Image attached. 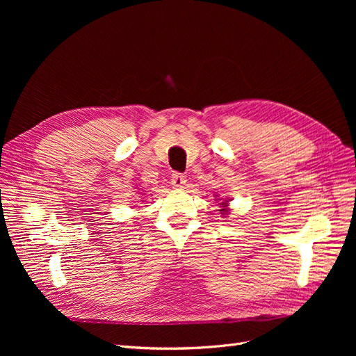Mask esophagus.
Segmentation results:
<instances>
[{
    "label": "esophagus",
    "instance_id": "34e87169",
    "mask_svg": "<svg viewBox=\"0 0 356 356\" xmlns=\"http://www.w3.org/2000/svg\"><path fill=\"white\" fill-rule=\"evenodd\" d=\"M186 182H187V178H186V175L178 174V172H175V174H172V178H170V184L174 186L175 188H179V187H182V186H186Z\"/></svg>",
    "mask_w": 356,
    "mask_h": 356
}]
</instances>
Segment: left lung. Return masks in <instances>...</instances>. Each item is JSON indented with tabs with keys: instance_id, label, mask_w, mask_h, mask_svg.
Wrapping results in <instances>:
<instances>
[{
	"instance_id": "8db88e82",
	"label": "left lung",
	"mask_w": 356,
	"mask_h": 356,
	"mask_svg": "<svg viewBox=\"0 0 356 356\" xmlns=\"http://www.w3.org/2000/svg\"><path fill=\"white\" fill-rule=\"evenodd\" d=\"M220 204H221V209H220V211H221V213H222V215L227 213V212H229V208H227V207H229V204H227V200L221 202Z\"/></svg>"
}]
</instances>
